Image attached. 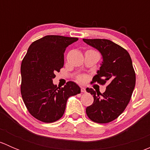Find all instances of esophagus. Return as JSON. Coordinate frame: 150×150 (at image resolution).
Returning a JSON list of instances; mask_svg holds the SVG:
<instances>
[{"instance_id": "34e87169", "label": "esophagus", "mask_w": 150, "mask_h": 150, "mask_svg": "<svg viewBox=\"0 0 150 150\" xmlns=\"http://www.w3.org/2000/svg\"><path fill=\"white\" fill-rule=\"evenodd\" d=\"M81 92H83V93H85V92H86V88H85L84 87H81Z\"/></svg>"}]
</instances>
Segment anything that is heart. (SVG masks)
I'll use <instances>...</instances> for the list:
<instances>
[{"label": "heart", "mask_w": 150, "mask_h": 150, "mask_svg": "<svg viewBox=\"0 0 150 150\" xmlns=\"http://www.w3.org/2000/svg\"><path fill=\"white\" fill-rule=\"evenodd\" d=\"M79 80H80V81H83V78H80Z\"/></svg>", "instance_id": "1"}]
</instances>
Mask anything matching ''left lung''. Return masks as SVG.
<instances>
[{
    "label": "left lung",
    "mask_w": 150,
    "mask_h": 150,
    "mask_svg": "<svg viewBox=\"0 0 150 150\" xmlns=\"http://www.w3.org/2000/svg\"><path fill=\"white\" fill-rule=\"evenodd\" d=\"M101 53L103 62L91 83H107L103 93L93 89L86 91L93 96V103L87 107L88 117L95 122L107 123L115 120L129 103L136 84V74L128 51L107 39H83Z\"/></svg>",
    "instance_id": "obj_1"
}]
</instances>
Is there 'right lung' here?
Returning a JSON list of instances; mask_svg holds the SVG:
<instances>
[{
	"label": "right lung",
	"instance_id": "right-lung-1",
	"mask_svg": "<svg viewBox=\"0 0 150 150\" xmlns=\"http://www.w3.org/2000/svg\"><path fill=\"white\" fill-rule=\"evenodd\" d=\"M78 38L46 35L33 42L21 64V93L29 112L44 122H53L63 116L67 101L81 93V88L69 81L63 88L53 83L55 72L64 66L67 47Z\"/></svg>",
	"mask_w": 150,
	"mask_h": 150
}]
</instances>
